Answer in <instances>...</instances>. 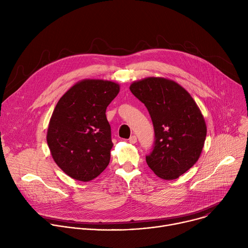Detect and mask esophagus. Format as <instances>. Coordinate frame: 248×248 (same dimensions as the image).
Wrapping results in <instances>:
<instances>
[{"label": "esophagus", "instance_id": "esophagus-1", "mask_svg": "<svg viewBox=\"0 0 248 248\" xmlns=\"http://www.w3.org/2000/svg\"><path fill=\"white\" fill-rule=\"evenodd\" d=\"M128 141H129V143L134 144V143H136V142H137V138H136V136H135V135H132V136H130V137H129Z\"/></svg>", "mask_w": 248, "mask_h": 248}]
</instances>
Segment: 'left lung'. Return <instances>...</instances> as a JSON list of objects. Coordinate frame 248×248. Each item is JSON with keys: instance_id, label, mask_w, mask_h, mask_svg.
Returning <instances> with one entry per match:
<instances>
[{"instance_id": "1", "label": "left lung", "mask_w": 248, "mask_h": 248, "mask_svg": "<svg viewBox=\"0 0 248 248\" xmlns=\"http://www.w3.org/2000/svg\"><path fill=\"white\" fill-rule=\"evenodd\" d=\"M129 89L146 106L155 129L147 165L163 180L180 178L204 147L207 126L199 107L182 85L169 78H146L132 82Z\"/></svg>"}]
</instances>
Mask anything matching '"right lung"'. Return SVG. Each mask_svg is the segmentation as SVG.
<instances>
[{"mask_svg": "<svg viewBox=\"0 0 248 248\" xmlns=\"http://www.w3.org/2000/svg\"><path fill=\"white\" fill-rule=\"evenodd\" d=\"M119 92L117 82L87 78L58 101L47 143L55 163L72 179L90 182L109 165L113 142L106 109Z\"/></svg>", "mask_w": 248, "mask_h": 248, "instance_id": "1", "label": "right lung"}]
</instances>
